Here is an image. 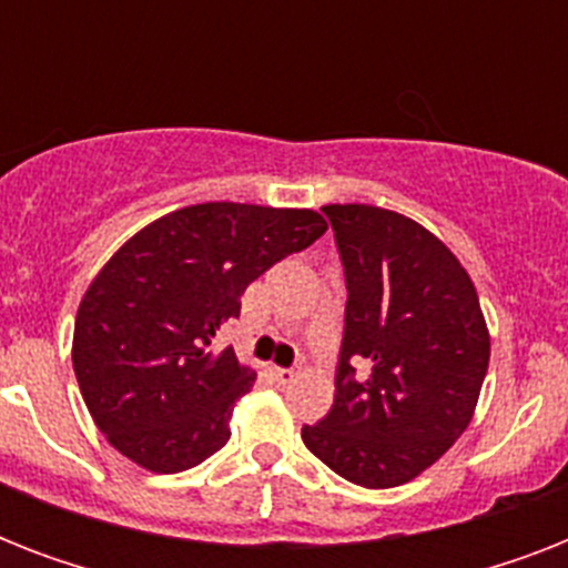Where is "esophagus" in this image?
<instances>
[{
	"instance_id": "esophagus-1",
	"label": "esophagus",
	"mask_w": 568,
	"mask_h": 568,
	"mask_svg": "<svg viewBox=\"0 0 568 568\" xmlns=\"http://www.w3.org/2000/svg\"><path fill=\"white\" fill-rule=\"evenodd\" d=\"M271 374H274L276 383H283V386H288V383L297 379V372H294V368H271Z\"/></svg>"
}]
</instances>
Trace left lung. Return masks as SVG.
<instances>
[{
    "label": "left lung",
    "instance_id": "8db88e82",
    "mask_svg": "<svg viewBox=\"0 0 568 568\" xmlns=\"http://www.w3.org/2000/svg\"><path fill=\"white\" fill-rule=\"evenodd\" d=\"M345 265L336 400L303 445L351 484L388 489L463 436L489 368L477 288L445 241L392 209L324 205ZM373 365L365 381L349 365Z\"/></svg>",
    "mask_w": 568,
    "mask_h": 568
}]
</instances>
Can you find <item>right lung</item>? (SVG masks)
<instances>
[{
    "label": "right lung",
    "mask_w": 568,
    "mask_h": 568,
    "mask_svg": "<svg viewBox=\"0 0 568 568\" xmlns=\"http://www.w3.org/2000/svg\"><path fill=\"white\" fill-rule=\"evenodd\" d=\"M324 232L312 209L196 203L146 223L100 267L75 312L73 372L123 457L176 475L230 442L256 372L214 351V336L256 276Z\"/></svg>",
    "instance_id": "obj_1"
}]
</instances>
